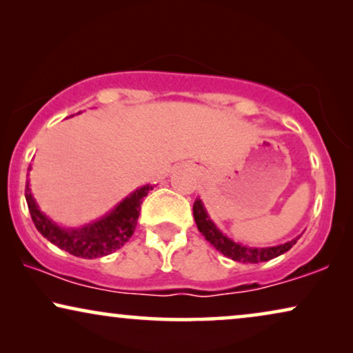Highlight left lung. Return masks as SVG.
Returning <instances> with one entry per match:
<instances>
[{
    "instance_id": "1",
    "label": "left lung",
    "mask_w": 353,
    "mask_h": 353,
    "mask_svg": "<svg viewBox=\"0 0 353 353\" xmlns=\"http://www.w3.org/2000/svg\"><path fill=\"white\" fill-rule=\"evenodd\" d=\"M192 214H194L197 230L201 231L202 236H204V238L209 241V243L214 245L219 252L226 255V257L231 260H234V262H243V263L268 262V260L276 259L281 254L288 252V250L297 243V239L301 238V236H297V238L288 241V243L270 245V248H250V245L234 243L233 239H230L228 236L221 233L219 226L212 221L209 214H207L205 207L202 204L201 199L194 201Z\"/></svg>"
}]
</instances>
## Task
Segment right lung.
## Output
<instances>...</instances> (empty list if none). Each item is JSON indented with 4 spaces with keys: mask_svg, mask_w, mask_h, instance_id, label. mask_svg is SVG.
<instances>
[{
    "mask_svg": "<svg viewBox=\"0 0 353 353\" xmlns=\"http://www.w3.org/2000/svg\"><path fill=\"white\" fill-rule=\"evenodd\" d=\"M151 190V185L138 188L104 216L79 228H65L43 214L32 194L28 180L26 183V199L33 223L48 241L75 257L99 259L119 250L132 238L143 199Z\"/></svg>",
    "mask_w": 353,
    "mask_h": 353,
    "instance_id": "1",
    "label": "right lung"
}]
</instances>
